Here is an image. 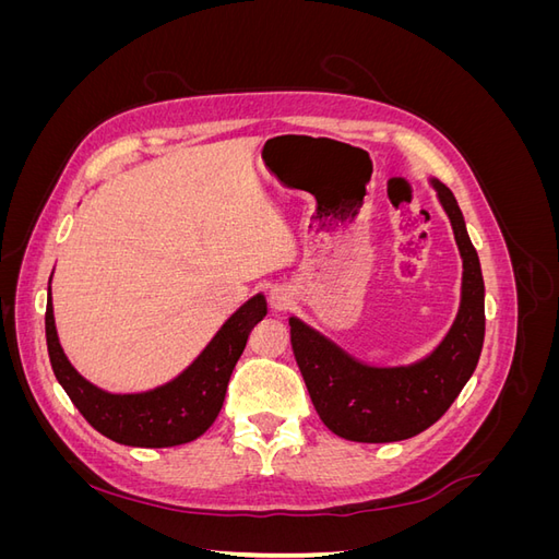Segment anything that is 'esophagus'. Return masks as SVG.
Listing matches in <instances>:
<instances>
[{"mask_svg":"<svg viewBox=\"0 0 559 559\" xmlns=\"http://www.w3.org/2000/svg\"><path fill=\"white\" fill-rule=\"evenodd\" d=\"M270 306L275 310H286L292 306V294L284 289V286H275L273 292H270Z\"/></svg>","mask_w":559,"mask_h":559,"instance_id":"esophagus-1","label":"esophagus"}]
</instances>
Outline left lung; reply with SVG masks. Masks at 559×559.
Listing matches in <instances>:
<instances>
[{
    "instance_id": "1",
    "label": "left lung",
    "mask_w": 559,
    "mask_h": 559,
    "mask_svg": "<svg viewBox=\"0 0 559 559\" xmlns=\"http://www.w3.org/2000/svg\"><path fill=\"white\" fill-rule=\"evenodd\" d=\"M462 253V302L443 343L411 366L378 368L357 361L319 331L292 317V347L321 421L357 443H394L441 419L478 366L485 337V284L460 205L431 179Z\"/></svg>"
}]
</instances>
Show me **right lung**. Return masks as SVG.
<instances>
[{"label": "right lung", "mask_w": 559, "mask_h": 559, "mask_svg": "<svg viewBox=\"0 0 559 559\" xmlns=\"http://www.w3.org/2000/svg\"><path fill=\"white\" fill-rule=\"evenodd\" d=\"M265 312L263 294L249 298L238 312L228 317L183 373L142 394H109L76 373L58 341L50 286L46 300V345L58 382L93 429L121 445L173 448L195 441L212 427L247 337Z\"/></svg>", "instance_id": "right-lung-1"}]
</instances>
